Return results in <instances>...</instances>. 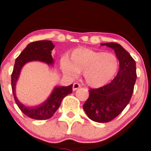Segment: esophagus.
<instances>
[{
	"instance_id": "esophagus-1",
	"label": "esophagus",
	"mask_w": 151,
	"mask_h": 151,
	"mask_svg": "<svg viewBox=\"0 0 151 151\" xmlns=\"http://www.w3.org/2000/svg\"><path fill=\"white\" fill-rule=\"evenodd\" d=\"M80 88V84L77 83V82H76V83H74L73 84V91H76L78 89V88Z\"/></svg>"
}]
</instances>
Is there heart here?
I'll return each mask as SVG.
<instances>
[{"label":"heart","instance_id":"heart-1","mask_svg":"<svg viewBox=\"0 0 151 151\" xmlns=\"http://www.w3.org/2000/svg\"><path fill=\"white\" fill-rule=\"evenodd\" d=\"M60 64L64 73L71 77H76L78 73H84L86 83L93 87L106 84L118 69V60L113 53L88 48L75 49L71 53V61L64 57Z\"/></svg>","mask_w":151,"mask_h":151}]
</instances>
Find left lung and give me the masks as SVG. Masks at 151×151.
Returning <instances> with one entry per match:
<instances>
[{
    "instance_id": "left-lung-1",
    "label": "left lung",
    "mask_w": 151,
    "mask_h": 151,
    "mask_svg": "<svg viewBox=\"0 0 151 151\" xmlns=\"http://www.w3.org/2000/svg\"><path fill=\"white\" fill-rule=\"evenodd\" d=\"M100 45L114 50L119 61V71L109 84L98 88H91L83 109L91 120L104 123L113 120L129 104L137 73L135 60L120 45L115 42Z\"/></svg>"
}]
</instances>
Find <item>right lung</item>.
I'll return each instance as SVG.
<instances>
[{
	"mask_svg": "<svg viewBox=\"0 0 151 151\" xmlns=\"http://www.w3.org/2000/svg\"><path fill=\"white\" fill-rule=\"evenodd\" d=\"M54 45L51 40H40L31 42L20 53L16 59L12 74V88L14 100L20 111L30 118L39 120L48 119L53 115L60 106L62 100L65 96L72 93L73 84L68 86H55L48 99L36 106L28 107L22 104L16 96V84L20 76V71L27 63L40 61L49 65H53L51 51Z\"/></svg>",
	"mask_w": 151,
	"mask_h": 151,
	"instance_id": "obj_1",
	"label": "right lung"
}]
</instances>
